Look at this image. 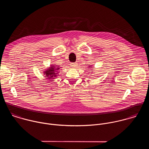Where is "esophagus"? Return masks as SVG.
<instances>
[{"label": "esophagus", "mask_w": 149, "mask_h": 149, "mask_svg": "<svg viewBox=\"0 0 149 149\" xmlns=\"http://www.w3.org/2000/svg\"><path fill=\"white\" fill-rule=\"evenodd\" d=\"M70 65H71V66H72V68L75 69V68H76L77 66V63H70Z\"/></svg>", "instance_id": "1"}]
</instances>
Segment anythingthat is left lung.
Here are the masks:
<instances>
[{
	"label": "left lung",
	"mask_w": 149,
	"mask_h": 149,
	"mask_svg": "<svg viewBox=\"0 0 149 149\" xmlns=\"http://www.w3.org/2000/svg\"><path fill=\"white\" fill-rule=\"evenodd\" d=\"M92 65H91V66H89V67L90 68H92Z\"/></svg>",
	"instance_id": "obj_1"
}]
</instances>
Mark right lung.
Listing matches in <instances>:
<instances>
[{
	"instance_id": "right-lung-1",
	"label": "right lung",
	"mask_w": 149,
	"mask_h": 149,
	"mask_svg": "<svg viewBox=\"0 0 149 149\" xmlns=\"http://www.w3.org/2000/svg\"><path fill=\"white\" fill-rule=\"evenodd\" d=\"M60 68V66H58L57 65H50L49 67L47 68L43 71V73L47 79L51 80L50 81H54L52 80H54L56 79L57 76H58Z\"/></svg>"
}]
</instances>
